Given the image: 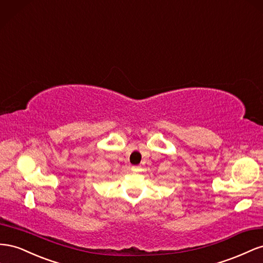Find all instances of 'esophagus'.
Segmentation results:
<instances>
[{"label":"esophagus","mask_w":263,"mask_h":263,"mask_svg":"<svg viewBox=\"0 0 263 263\" xmlns=\"http://www.w3.org/2000/svg\"><path fill=\"white\" fill-rule=\"evenodd\" d=\"M131 171H132V172H134V173H137V172L139 171V166H132Z\"/></svg>","instance_id":"34e87169"}]
</instances>
